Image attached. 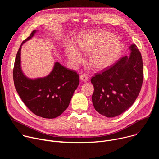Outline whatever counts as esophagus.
<instances>
[{"label": "esophagus", "mask_w": 159, "mask_h": 159, "mask_svg": "<svg viewBox=\"0 0 159 159\" xmlns=\"http://www.w3.org/2000/svg\"><path fill=\"white\" fill-rule=\"evenodd\" d=\"M80 79L83 82H86L88 79V77L85 74H82L80 75Z\"/></svg>", "instance_id": "obj_1"}]
</instances>
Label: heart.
<instances>
[{
  "label": "heart",
  "mask_w": 159,
  "mask_h": 159,
  "mask_svg": "<svg viewBox=\"0 0 159 159\" xmlns=\"http://www.w3.org/2000/svg\"><path fill=\"white\" fill-rule=\"evenodd\" d=\"M112 34L99 31L90 34L79 44L80 50L85 54H90L89 63L96 69H103L113 63L122 50V44L116 40ZM69 58L74 63L83 61L84 56L74 47L68 52Z\"/></svg>",
  "instance_id": "b5f03b06"
}]
</instances>
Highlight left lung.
<instances>
[{
  "instance_id": "1",
  "label": "left lung",
  "mask_w": 159,
  "mask_h": 159,
  "mask_svg": "<svg viewBox=\"0 0 159 159\" xmlns=\"http://www.w3.org/2000/svg\"><path fill=\"white\" fill-rule=\"evenodd\" d=\"M129 49V57H123L90 80L94 89L92 96L94 107L106 117L122 114L140 92L143 79L142 55L136 44H131Z\"/></svg>"
}]
</instances>
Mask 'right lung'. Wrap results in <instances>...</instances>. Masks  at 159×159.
Returning a JSON list of instances; mask_svg holds the SVG:
<instances>
[{
    "instance_id": "1",
    "label": "right lung",
    "mask_w": 159,
    "mask_h": 159,
    "mask_svg": "<svg viewBox=\"0 0 159 159\" xmlns=\"http://www.w3.org/2000/svg\"><path fill=\"white\" fill-rule=\"evenodd\" d=\"M36 33L34 30L22 41L17 53L13 69V79L22 102L34 115L52 119L59 116L68 107L79 84V75L74 70L56 62L52 72L37 79L27 78L20 68L21 47Z\"/></svg>"
}]
</instances>
